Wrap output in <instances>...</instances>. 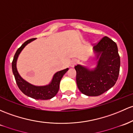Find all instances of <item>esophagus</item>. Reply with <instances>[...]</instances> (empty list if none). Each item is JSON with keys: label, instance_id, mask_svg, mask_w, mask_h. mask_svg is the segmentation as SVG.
Here are the masks:
<instances>
[{"label": "esophagus", "instance_id": "esophagus-1", "mask_svg": "<svg viewBox=\"0 0 133 133\" xmlns=\"http://www.w3.org/2000/svg\"><path fill=\"white\" fill-rule=\"evenodd\" d=\"M77 62H78V61H77L76 59H72L71 62V64H70L71 68H73V67H74V65H76Z\"/></svg>", "mask_w": 133, "mask_h": 133}]
</instances>
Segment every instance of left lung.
Instances as JSON below:
<instances>
[{
    "mask_svg": "<svg viewBox=\"0 0 133 133\" xmlns=\"http://www.w3.org/2000/svg\"><path fill=\"white\" fill-rule=\"evenodd\" d=\"M98 59L97 65L90 70L81 65L74 67L79 91L87 96L103 94L116 84L119 74L121 61L117 44L104 36L93 46Z\"/></svg>",
    "mask_w": 133,
    "mask_h": 133,
    "instance_id": "obj_1",
    "label": "left lung"
}]
</instances>
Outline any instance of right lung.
I'll list each match as a JSON object with an SVG mask.
<instances>
[{"instance_id":"obj_1","label":"right lung","mask_w":133,"mask_h":133,"mask_svg":"<svg viewBox=\"0 0 133 133\" xmlns=\"http://www.w3.org/2000/svg\"><path fill=\"white\" fill-rule=\"evenodd\" d=\"M34 40H35V38H31L26 41L17 50L12 62V72L14 76V78H15L16 81L17 87L24 95L32 98L36 99V100H49L56 95L59 91L60 81L63 77L64 74L68 71L69 69L67 68V69L56 72L54 76L51 83L46 86L37 87V86L33 85L23 79L17 72L16 68L17 59L19 55L21 53L22 50L24 49V46Z\"/></svg>"}]
</instances>
